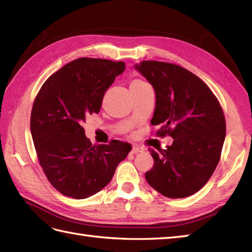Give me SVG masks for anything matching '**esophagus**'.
I'll use <instances>...</instances> for the list:
<instances>
[{
  "mask_svg": "<svg viewBox=\"0 0 252 252\" xmlns=\"http://www.w3.org/2000/svg\"><path fill=\"white\" fill-rule=\"evenodd\" d=\"M143 151H144V149L140 146H137V145H134L132 147V154H138V153H142Z\"/></svg>",
  "mask_w": 252,
  "mask_h": 252,
  "instance_id": "esophagus-1",
  "label": "esophagus"
}]
</instances>
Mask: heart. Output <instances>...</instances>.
Masks as SVG:
<instances>
[{
	"label": "heart",
	"mask_w": 252,
	"mask_h": 252,
	"mask_svg": "<svg viewBox=\"0 0 252 252\" xmlns=\"http://www.w3.org/2000/svg\"><path fill=\"white\" fill-rule=\"evenodd\" d=\"M133 83H143V82H141V81H135V82H133Z\"/></svg>",
	"instance_id": "b5f03b06"
}]
</instances>
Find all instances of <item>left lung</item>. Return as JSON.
Instances as JSON below:
<instances>
[{
	"mask_svg": "<svg viewBox=\"0 0 252 252\" xmlns=\"http://www.w3.org/2000/svg\"><path fill=\"white\" fill-rule=\"evenodd\" d=\"M156 96L153 126L162 125L173 143L160 153L149 148L154 167L145 178L169 198H184L206 185L220 160L225 119L217 97L194 73L178 65L145 61L134 66Z\"/></svg>",
	"mask_w": 252,
	"mask_h": 252,
	"instance_id": "8db88e82",
	"label": "left lung"
}]
</instances>
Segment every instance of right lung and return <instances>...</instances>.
<instances>
[{"label":"right lung","mask_w":252,"mask_h":252,"mask_svg":"<svg viewBox=\"0 0 252 252\" xmlns=\"http://www.w3.org/2000/svg\"><path fill=\"white\" fill-rule=\"evenodd\" d=\"M125 69L123 62L79 58L53 73L36 95L31 136L47 180L63 195H95L131 152L129 143L117 140L93 146L81 126L98 114L105 92Z\"/></svg>","instance_id":"right-lung-1"}]
</instances>
